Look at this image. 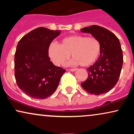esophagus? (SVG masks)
<instances>
[{
	"label": "esophagus",
	"instance_id": "obj_1",
	"mask_svg": "<svg viewBox=\"0 0 134 134\" xmlns=\"http://www.w3.org/2000/svg\"><path fill=\"white\" fill-rule=\"evenodd\" d=\"M76 70H77V69H69V70H70V71H71V72H74V71H76Z\"/></svg>",
	"mask_w": 134,
	"mask_h": 134
}]
</instances>
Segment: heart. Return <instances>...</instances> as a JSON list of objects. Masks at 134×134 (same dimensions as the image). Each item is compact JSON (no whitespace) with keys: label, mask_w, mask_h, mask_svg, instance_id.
<instances>
[{"label":"heart","mask_w":134,"mask_h":134,"mask_svg":"<svg viewBox=\"0 0 134 134\" xmlns=\"http://www.w3.org/2000/svg\"><path fill=\"white\" fill-rule=\"evenodd\" d=\"M100 50V43L96 38L83 35H73L63 38L59 45L52 44L48 53L52 61L57 65L64 64L71 53L73 60L70 64H79L82 67H87L97 60Z\"/></svg>","instance_id":"obj_1"}]
</instances>
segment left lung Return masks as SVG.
<instances>
[{
  "mask_svg": "<svg viewBox=\"0 0 134 134\" xmlns=\"http://www.w3.org/2000/svg\"><path fill=\"white\" fill-rule=\"evenodd\" d=\"M81 31L91 34L101 46L99 58L87 69L88 77L81 86L93 94L107 93L117 83L122 68L123 53L119 40L110 31L99 26L83 27Z\"/></svg>",
  "mask_w": 134,
  "mask_h": 134,
  "instance_id": "1",
  "label": "left lung"
}]
</instances>
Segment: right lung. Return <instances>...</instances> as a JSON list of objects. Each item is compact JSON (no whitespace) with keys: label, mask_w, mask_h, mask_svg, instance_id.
I'll list each match as a JSON object with an SVG mask.
<instances>
[{"label":"right lung","mask_w":134,"mask_h":134,"mask_svg":"<svg viewBox=\"0 0 134 134\" xmlns=\"http://www.w3.org/2000/svg\"><path fill=\"white\" fill-rule=\"evenodd\" d=\"M61 33L40 27L20 40L14 57L15 78L27 96L44 99L53 94L66 70L53 65L48 57L51 42Z\"/></svg>","instance_id":"1"}]
</instances>
